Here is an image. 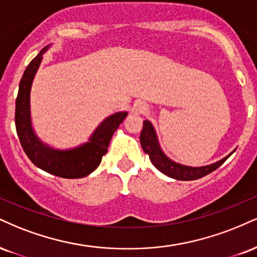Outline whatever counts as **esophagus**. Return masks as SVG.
Segmentation results:
<instances>
[{"label":"esophagus","instance_id":"34e87169","mask_svg":"<svg viewBox=\"0 0 257 257\" xmlns=\"http://www.w3.org/2000/svg\"><path fill=\"white\" fill-rule=\"evenodd\" d=\"M147 110V105L144 103V101L138 100L133 104L132 106V112L135 113V115H140V113H145Z\"/></svg>","mask_w":257,"mask_h":257}]
</instances>
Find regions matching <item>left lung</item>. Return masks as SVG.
Returning a JSON list of instances; mask_svg holds the SVG:
<instances>
[{"label":"left lung","mask_w":257,"mask_h":257,"mask_svg":"<svg viewBox=\"0 0 257 257\" xmlns=\"http://www.w3.org/2000/svg\"><path fill=\"white\" fill-rule=\"evenodd\" d=\"M140 144L144 152L150 156L151 163L160 172H163L164 175L177 179V181H194V179L201 178L203 176L211 174L233 153L231 152L228 156L220 159L219 162L209 164V165L206 166H188L183 165V164L176 163L164 153V151L159 145L156 129H154L153 124L148 119L144 120V126H142L140 134Z\"/></svg>","instance_id":"1"}]
</instances>
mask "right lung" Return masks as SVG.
I'll return each mask as SVG.
<instances>
[{"mask_svg":"<svg viewBox=\"0 0 257 257\" xmlns=\"http://www.w3.org/2000/svg\"><path fill=\"white\" fill-rule=\"evenodd\" d=\"M46 45L30 62L19 83L15 101V128L25 153L37 168L62 178H82L93 172L107 152L110 140L128 112L119 111L106 117L92 133L88 141L69 150H58L43 142L36 134L31 117V88L38 72Z\"/></svg>","mask_w":257,"mask_h":257,"instance_id":"obj_1","label":"right lung"}]
</instances>
